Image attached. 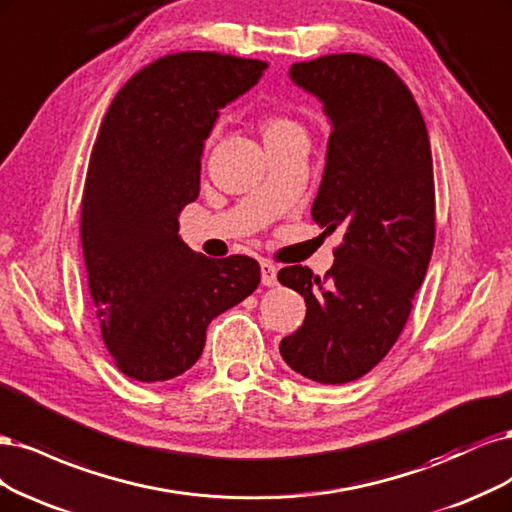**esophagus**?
<instances>
[{"label": "esophagus", "mask_w": 512, "mask_h": 512, "mask_svg": "<svg viewBox=\"0 0 512 512\" xmlns=\"http://www.w3.org/2000/svg\"><path fill=\"white\" fill-rule=\"evenodd\" d=\"M261 283L266 287H274L278 280H276V266L272 261H261Z\"/></svg>", "instance_id": "34e87169"}]
</instances>
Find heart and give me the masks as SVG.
<instances>
[{"label": "heart", "mask_w": 512, "mask_h": 512, "mask_svg": "<svg viewBox=\"0 0 512 512\" xmlns=\"http://www.w3.org/2000/svg\"><path fill=\"white\" fill-rule=\"evenodd\" d=\"M287 129H298L291 119L283 117V114H270V117L263 121V136H270V134H280V131H287Z\"/></svg>", "instance_id": "heart-1"}]
</instances>
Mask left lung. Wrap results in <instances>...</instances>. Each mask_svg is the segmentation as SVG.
Wrapping results in <instances>:
<instances>
[{
  "instance_id": "left-lung-1",
  "label": "left lung",
  "mask_w": 512,
  "mask_h": 512,
  "mask_svg": "<svg viewBox=\"0 0 512 512\" xmlns=\"http://www.w3.org/2000/svg\"><path fill=\"white\" fill-rule=\"evenodd\" d=\"M291 78L332 121L312 221L342 227L323 278L287 266L278 280L304 295L306 319L283 338L287 366L323 385L357 381L381 361L412 310L436 238L430 138L415 97L387 63L359 53L291 65Z\"/></svg>"
}]
</instances>
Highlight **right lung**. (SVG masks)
<instances>
[{"label": "right lung", "instance_id": "1", "mask_svg": "<svg viewBox=\"0 0 512 512\" xmlns=\"http://www.w3.org/2000/svg\"><path fill=\"white\" fill-rule=\"evenodd\" d=\"M266 70V61L221 53L166 55L125 82L102 121L80 240L104 344L134 381L187 372L208 323L259 285L251 257L193 253L178 236V212L200 195L204 140L219 110Z\"/></svg>", "mask_w": 512, "mask_h": 512}]
</instances>
